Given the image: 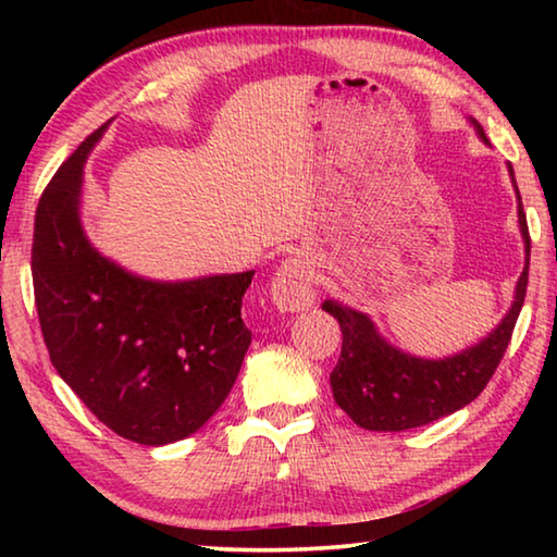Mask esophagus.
Here are the masks:
<instances>
[{"label": "esophagus", "instance_id": "obj_1", "mask_svg": "<svg viewBox=\"0 0 557 557\" xmlns=\"http://www.w3.org/2000/svg\"><path fill=\"white\" fill-rule=\"evenodd\" d=\"M314 275L305 258H287L272 277V301L282 312H305L314 305Z\"/></svg>", "mask_w": 557, "mask_h": 557}]
</instances>
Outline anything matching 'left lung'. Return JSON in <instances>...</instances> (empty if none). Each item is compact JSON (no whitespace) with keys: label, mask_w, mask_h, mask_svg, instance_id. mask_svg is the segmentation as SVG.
<instances>
[{"label":"left lung","mask_w":557,"mask_h":557,"mask_svg":"<svg viewBox=\"0 0 557 557\" xmlns=\"http://www.w3.org/2000/svg\"><path fill=\"white\" fill-rule=\"evenodd\" d=\"M476 132L486 139L479 125ZM508 172L513 176L511 164H508ZM516 196L518 223H521L525 240V268L518 277L511 309L482 344L457 356L442 358V361L414 358L385 344L366 314L342 307L334 299L324 301L322 309L338 319L344 334L342 356H338L329 381H332L338 408L356 425L373 432H403L428 425V422L465 408L492 381L496 366L502 363L508 342H511L516 319L521 314L528 287V262H531V235H528L518 186Z\"/></svg>","instance_id":"8db88e82"}]
</instances>
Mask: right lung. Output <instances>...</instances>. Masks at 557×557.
Listing matches in <instances>:
<instances>
[{"label":"right lung","instance_id":"add662e5","mask_svg":"<svg viewBox=\"0 0 557 557\" xmlns=\"http://www.w3.org/2000/svg\"><path fill=\"white\" fill-rule=\"evenodd\" d=\"M83 139L44 188L34 223L36 312L53 369L120 437L169 445L228 398L250 329L240 317L256 272L188 282L135 277L102 258L78 219Z\"/></svg>","mask_w":557,"mask_h":557}]
</instances>
